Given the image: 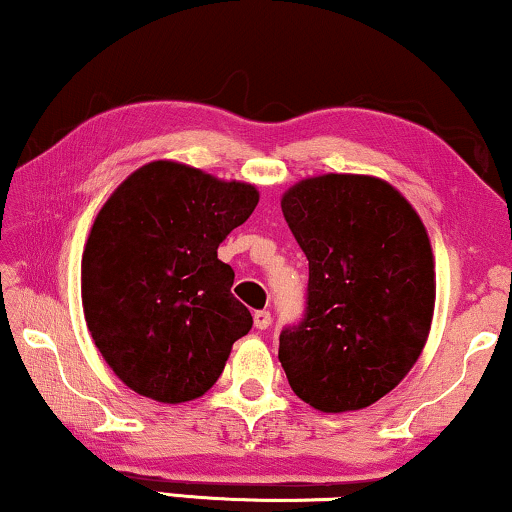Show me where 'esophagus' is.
<instances>
[{
    "label": "esophagus",
    "instance_id": "1",
    "mask_svg": "<svg viewBox=\"0 0 512 512\" xmlns=\"http://www.w3.org/2000/svg\"><path fill=\"white\" fill-rule=\"evenodd\" d=\"M270 321H272V317H270L268 310L254 312V326L258 328V331H265V328L270 326Z\"/></svg>",
    "mask_w": 512,
    "mask_h": 512
}]
</instances>
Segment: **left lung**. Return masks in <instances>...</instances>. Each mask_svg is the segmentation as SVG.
I'll return each instance as SVG.
<instances>
[{
    "instance_id": "obj_1",
    "label": "left lung",
    "mask_w": 512,
    "mask_h": 512,
    "mask_svg": "<svg viewBox=\"0 0 512 512\" xmlns=\"http://www.w3.org/2000/svg\"><path fill=\"white\" fill-rule=\"evenodd\" d=\"M282 212L310 261L305 317L279 335L291 389L321 412L368 408L410 373L429 338L436 272L424 223L368 174L298 181Z\"/></svg>"
}]
</instances>
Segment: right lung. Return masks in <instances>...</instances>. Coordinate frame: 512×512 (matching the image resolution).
<instances>
[{
    "label": "right lung",
    "mask_w": 512,
    "mask_h": 512,
    "mask_svg": "<svg viewBox=\"0 0 512 512\" xmlns=\"http://www.w3.org/2000/svg\"><path fill=\"white\" fill-rule=\"evenodd\" d=\"M258 205L256 186L153 160L111 193L81 258L88 331L125 387L158 403L219 380L251 314L216 249Z\"/></svg>",
    "instance_id": "right-lung-1"
}]
</instances>
